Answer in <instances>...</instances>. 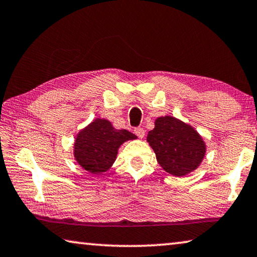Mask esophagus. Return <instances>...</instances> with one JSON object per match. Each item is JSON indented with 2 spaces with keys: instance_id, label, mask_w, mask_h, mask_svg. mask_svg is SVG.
<instances>
[{
  "instance_id": "1",
  "label": "esophagus",
  "mask_w": 257,
  "mask_h": 257,
  "mask_svg": "<svg viewBox=\"0 0 257 257\" xmlns=\"http://www.w3.org/2000/svg\"><path fill=\"white\" fill-rule=\"evenodd\" d=\"M135 134L142 140V138H144V136H145V130L143 128H136Z\"/></svg>"
}]
</instances>
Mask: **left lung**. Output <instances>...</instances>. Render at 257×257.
I'll list each match as a JSON object with an SVG mask.
<instances>
[{
  "label": "left lung",
  "mask_w": 257,
  "mask_h": 257,
  "mask_svg": "<svg viewBox=\"0 0 257 257\" xmlns=\"http://www.w3.org/2000/svg\"><path fill=\"white\" fill-rule=\"evenodd\" d=\"M165 172L183 177L199 168L207 145L192 125L173 115L159 116L146 137Z\"/></svg>",
  "instance_id": "obj_1"
}]
</instances>
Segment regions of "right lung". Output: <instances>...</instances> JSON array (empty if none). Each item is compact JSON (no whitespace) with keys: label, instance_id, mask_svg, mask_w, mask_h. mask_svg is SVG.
<instances>
[{"label":"right lung","instance_id":"add662e5","mask_svg":"<svg viewBox=\"0 0 257 257\" xmlns=\"http://www.w3.org/2000/svg\"><path fill=\"white\" fill-rule=\"evenodd\" d=\"M137 136L125 129H115L106 119L92 120L76 134L73 157L81 168L90 174H103L116 160L120 146Z\"/></svg>","mask_w":257,"mask_h":257}]
</instances>
